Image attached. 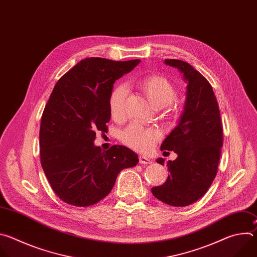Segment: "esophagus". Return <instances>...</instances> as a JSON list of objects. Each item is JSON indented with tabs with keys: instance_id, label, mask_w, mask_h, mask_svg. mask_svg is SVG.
<instances>
[{
	"instance_id": "1",
	"label": "esophagus",
	"mask_w": 257,
	"mask_h": 257,
	"mask_svg": "<svg viewBox=\"0 0 257 257\" xmlns=\"http://www.w3.org/2000/svg\"><path fill=\"white\" fill-rule=\"evenodd\" d=\"M139 163L141 165H150V164H152V161L149 158L141 156V157H139Z\"/></svg>"
}]
</instances>
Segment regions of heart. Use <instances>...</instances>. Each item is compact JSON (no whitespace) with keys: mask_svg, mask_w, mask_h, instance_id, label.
Here are the masks:
<instances>
[{"mask_svg":"<svg viewBox=\"0 0 257 257\" xmlns=\"http://www.w3.org/2000/svg\"><path fill=\"white\" fill-rule=\"evenodd\" d=\"M140 86L150 101L157 107L170 104L176 96V89L173 84L160 75L143 78L140 81ZM127 94L128 87L125 84L116 86L109 94L108 107L113 118L120 119L123 117ZM161 137L162 132L158 128L145 127L136 122L130 124L122 133L123 142L138 152L151 151Z\"/></svg>","mask_w":257,"mask_h":257,"instance_id":"b5f03b06","label":"heart"}]
</instances>
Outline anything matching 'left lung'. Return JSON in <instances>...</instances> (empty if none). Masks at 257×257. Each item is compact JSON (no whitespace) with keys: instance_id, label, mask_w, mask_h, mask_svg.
<instances>
[{"instance_id":"8db88e82","label":"left lung","mask_w":257,"mask_h":257,"mask_svg":"<svg viewBox=\"0 0 257 257\" xmlns=\"http://www.w3.org/2000/svg\"><path fill=\"white\" fill-rule=\"evenodd\" d=\"M165 64L182 73L187 83L186 99L177 126L161 145V151H173L178 157L167 163V181L153 187L152 192L169 205L187 206L206 193L216 175L223 127L216 97L206 78L184 61L166 59ZM157 163L164 165L165 159L159 158Z\"/></svg>"}]
</instances>
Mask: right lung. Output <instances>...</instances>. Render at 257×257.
Masks as SVG:
<instances>
[{"instance_id":"right-lung-1","label":"right lung","mask_w":257,"mask_h":257,"mask_svg":"<svg viewBox=\"0 0 257 257\" xmlns=\"http://www.w3.org/2000/svg\"><path fill=\"white\" fill-rule=\"evenodd\" d=\"M139 63L86 58L56 83L42 117L41 163L54 192L66 203H97L111 192L119 173L139 162L126 146L104 152L93 142L111 119L114 83Z\"/></svg>"}]
</instances>
